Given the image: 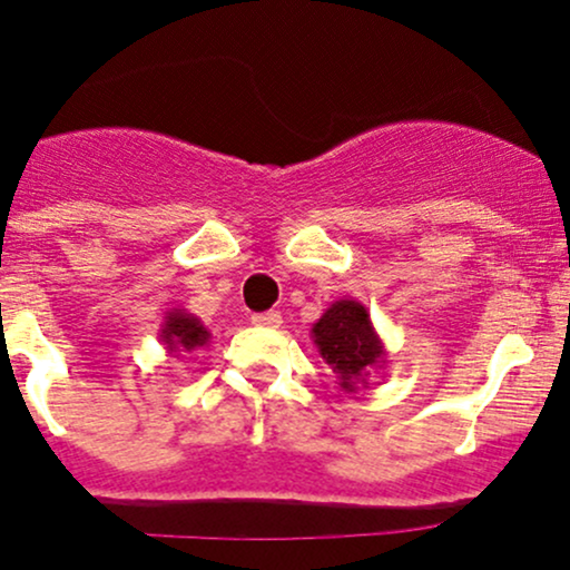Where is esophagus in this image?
I'll use <instances>...</instances> for the list:
<instances>
[{
  "label": "esophagus",
  "mask_w": 570,
  "mask_h": 570,
  "mask_svg": "<svg viewBox=\"0 0 570 570\" xmlns=\"http://www.w3.org/2000/svg\"><path fill=\"white\" fill-rule=\"evenodd\" d=\"M253 325H262V328H278L284 320H281L278 312H262V314H253L250 317Z\"/></svg>",
  "instance_id": "34e87169"
}]
</instances>
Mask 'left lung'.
<instances>
[{"mask_svg": "<svg viewBox=\"0 0 570 570\" xmlns=\"http://www.w3.org/2000/svg\"><path fill=\"white\" fill-rule=\"evenodd\" d=\"M312 340L323 362L334 370L342 392L367 390L370 373L384 367L386 351L370 312L353 297L334 301L312 325Z\"/></svg>", "mask_w": 570, "mask_h": 570, "instance_id": "obj_1", "label": "left lung"}]
</instances>
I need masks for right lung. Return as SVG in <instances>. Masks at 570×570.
I'll return each instance as SVG.
<instances>
[{"label":"right lung","instance_id":"right-lung-1","mask_svg":"<svg viewBox=\"0 0 570 570\" xmlns=\"http://www.w3.org/2000/svg\"><path fill=\"white\" fill-rule=\"evenodd\" d=\"M158 340L167 347L169 356H178V353H191L197 347H206L208 340H212V331L203 325V320L197 314L186 312V308H169L161 323Z\"/></svg>","mask_w":570,"mask_h":570}]
</instances>
